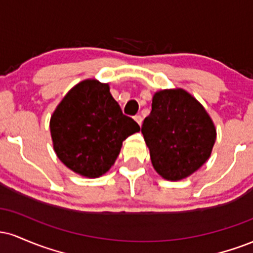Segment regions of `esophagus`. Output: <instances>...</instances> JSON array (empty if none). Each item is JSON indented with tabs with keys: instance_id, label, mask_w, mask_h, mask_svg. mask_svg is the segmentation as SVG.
<instances>
[{
	"instance_id": "34e87169",
	"label": "esophagus",
	"mask_w": 253,
	"mask_h": 253,
	"mask_svg": "<svg viewBox=\"0 0 253 253\" xmlns=\"http://www.w3.org/2000/svg\"><path fill=\"white\" fill-rule=\"evenodd\" d=\"M134 120L136 121V123H138L139 126H141V124H143V118H141L140 115H135Z\"/></svg>"
}]
</instances>
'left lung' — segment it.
Listing matches in <instances>:
<instances>
[{
	"instance_id": "left-lung-1",
	"label": "left lung",
	"mask_w": 253,
	"mask_h": 253,
	"mask_svg": "<svg viewBox=\"0 0 253 253\" xmlns=\"http://www.w3.org/2000/svg\"><path fill=\"white\" fill-rule=\"evenodd\" d=\"M141 133L153 168L169 181L185 178L200 169L210 158L216 139L210 115L182 89L156 92Z\"/></svg>"
}]
</instances>
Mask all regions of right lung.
<instances>
[{"label": "right lung", "mask_w": 253, "mask_h": 253, "mask_svg": "<svg viewBox=\"0 0 253 253\" xmlns=\"http://www.w3.org/2000/svg\"><path fill=\"white\" fill-rule=\"evenodd\" d=\"M50 129L58 158L75 172L95 178L112 168L123 141L140 127L123 114L108 84L86 80L58 104Z\"/></svg>", "instance_id": "add662e5"}]
</instances>
